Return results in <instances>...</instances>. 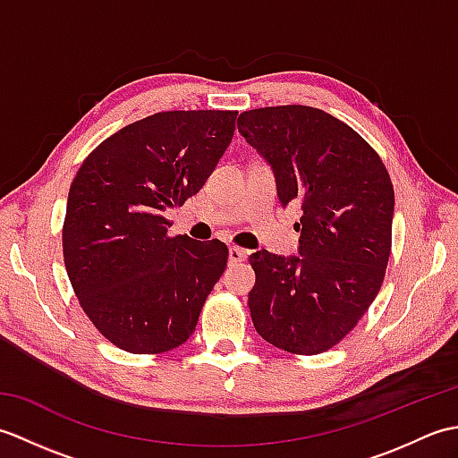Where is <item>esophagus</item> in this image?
I'll list each match as a JSON object with an SVG mask.
<instances>
[{"label":"esophagus","instance_id":"obj_1","mask_svg":"<svg viewBox=\"0 0 458 458\" xmlns=\"http://www.w3.org/2000/svg\"><path fill=\"white\" fill-rule=\"evenodd\" d=\"M246 256H248V251H246V250H242V248L230 246V250H228V259H230V264H240V261H244V259H246Z\"/></svg>","mask_w":458,"mask_h":458}]
</instances>
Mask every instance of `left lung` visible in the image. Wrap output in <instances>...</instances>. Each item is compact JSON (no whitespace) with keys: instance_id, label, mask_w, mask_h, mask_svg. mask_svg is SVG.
Returning <instances> with one entry per match:
<instances>
[{"instance_id":"8db88e82","label":"left lung","mask_w":458,"mask_h":458,"mask_svg":"<svg viewBox=\"0 0 458 458\" xmlns=\"http://www.w3.org/2000/svg\"><path fill=\"white\" fill-rule=\"evenodd\" d=\"M238 130L274 167L284 207L301 202L299 258L250 256L258 335L285 352L336 346L372 305L392 254L394 184L384 161L350 125L310 106L240 114Z\"/></svg>"}]
</instances>
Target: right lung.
<instances>
[{"instance_id":"1","label":"right lung","mask_w":458,"mask_h":458,"mask_svg":"<svg viewBox=\"0 0 458 458\" xmlns=\"http://www.w3.org/2000/svg\"><path fill=\"white\" fill-rule=\"evenodd\" d=\"M234 110H169L125 125L81 165L63 224L64 267L98 333L131 354L187 343L220 279V240L169 236L165 210L182 207L216 167Z\"/></svg>"}]
</instances>
